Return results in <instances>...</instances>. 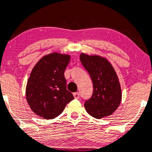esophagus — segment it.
Masks as SVG:
<instances>
[{
    "label": "esophagus",
    "instance_id": "esophagus-1",
    "mask_svg": "<svg viewBox=\"0 0 152 152\" xmlns=\"http://www.w3.org/2000/svg\"><path fill=\"white\" fill-rule=\"evenodd\" d=\"M73 96H74L75 99H78L79 98V93H78V92L74 93V94H73Z\"/></svg>",
    "mask_w": 152,
    "mask_h": 152
}]
</instances>
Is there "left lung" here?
Listing matches in <instances>:
<instances>
[{"label": "left lung", "instance_id": "left-lung-1", "mask_svg": "<svg viewBox=\"0 0 152 152\" xmlns=\"http://www.w3.org/2000/svg\"><path fill=\"white\" fill-rule=\"evenodd\" d=\"M80 61L93 82L92 96L85 102L90 115L96 119L111 115L120 105L122 91L114 68L105 58L81 53Z\"/></svg>", "mask_w": 152, "mask_h": 152}]
</instances>
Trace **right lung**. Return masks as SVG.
Returning a JSON list of instances; mask_svg holds the SVG:
<instances>
[{"label": "right lung", "instance_id": "add662e5", "mask_svg": "<svg viewBox=\"0 0 152 152\" xmlns=\"http://www.w3.org/2000/svg\"><path fill=\"white\" fill-rule=\"evenodd\" d=\"M70 55L53 53L45 56L32 68L26 87V97L32 111L46 120L60 115L74 99L67 90L64 70Z\"/></svg>", "mask_w": 152, "mask_h": 152}]
</instances>
